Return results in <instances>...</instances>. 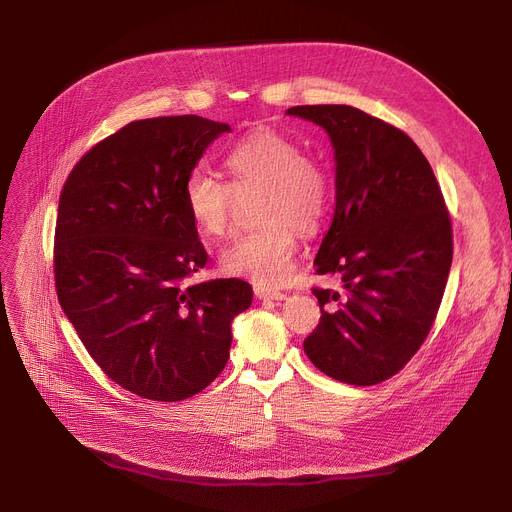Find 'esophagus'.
<instances>
[{
	"mask_svg": "<svg viewBox=\"0 0 512 512\" xmlns=\"http://www.w3.org/2000/svg\"><path fill=\"white\" fill-rule=\"evenodd\" d=\"M253 292H255L257 299H274V301L284 299V292L282 290L272 288V286H265V284H255Z\"/></svg>",
	"mask_w": 512,
	"mask_h": 512,
	"instance_id": "34e87169",
	"label": "esophagus"
}]
</instances>
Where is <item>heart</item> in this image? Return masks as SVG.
Returning a JSON list of instances; mask_svg holds the SVG:
<instances>
[{
    "label": "heart",
    "mask_w": 512,
    "mask_h": 512,
    "mask_svg": "<svg viewBox=\"0 0 512 512\" xmlns=\"http://www.w3.org/2000/svg\"><path fill=\"white\" fill-rule=\"evenodd\" d=\"M228 184L201 168L186 176L184 207L197 230L224 238L234 230L240 201H255V230L238 236L220 255L222 270L257 284L288 276L299 247V230L311 234L330 207V176L324 166L286 134L261 128L238 141L224 157Z\"/></svg>",
    "instance_id": "1"
}]
</instances>
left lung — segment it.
Listing matches in <instances>:
<instances>
[{
	"label": "left lung",
	"mask_w": 512,
	"mask_h": 512,
	"mask_svg": "<svg viewBox=\"0 0 512 512\" xmlns=\"http://www.w3.org/2000/svg\"><path fill=\"white\" fill-rule=\"evenodd\" d=\"M330 134L336 207L315 257L321 317L305 338L311 363L330 378L380 384L405 367L432 330L452 263V224L440 184L400 128L351 105L286 110Z\"/></svg>",
	"instance_id": "obj_1"
}]
</instances>
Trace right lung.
I'll return each mask as SVG.
<instances>
[{
	"label": "right lung",
	"mask_w": 512,
	"mask_h": 512,
	"mask_svg": "<svg viewBox=\"0 0 512 512\" xmlns=\"http://www.w3.org/2000/svg\"><path fill=\"white\" fill-rule=\"evenodd\" d=\"M228 124L201 116L130 122L89 149L58 207V301L93 361L124 390L176 402L228 363L232 319L253 290L226 278L186 284L207 263L182 186Z\"/></svg>",
	"instance_id": "1"
}]
</instances>
